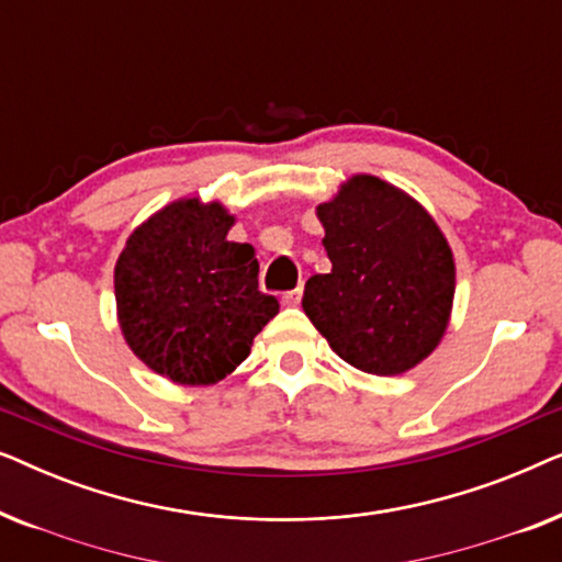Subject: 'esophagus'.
I'll return each instance as SVG.
<instances>
[{
  "label": "esophagus",
  "instance_id": "obj_1",
  "mask_svg": "<svg viewBox=\"0 0 562 562\" xmlns=\"http://www.w3.org/2000/svg\"><path fill=\"white\" fill-rule=\"evenodd\" d=\"M302 291H304V286H296V289H291V291H283V304L286 306H296L299 302H302Z\"/></svg>",
  "mask_w": 562,
  "mask_h": 562
}]
</instances>
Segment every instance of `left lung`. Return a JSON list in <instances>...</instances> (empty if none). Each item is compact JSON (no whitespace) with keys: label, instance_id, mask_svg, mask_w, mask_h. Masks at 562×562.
<instances>
[{"label":"left lung","instance_id":"obj_1","mask_svg":"<svg viewBox=\"0 0 562 562\" xmlns=\"http://www.w3.org/2000/svg\"><path fill=\"white\" fill-rule=\"evenodd\" d=\"M317 214L333 271L306 281L304 314L358 371H409L437 348L456 294L440 227L375 176H352Z\"/></svg>","mask_w":562,"mask_h":562}]
</instances>
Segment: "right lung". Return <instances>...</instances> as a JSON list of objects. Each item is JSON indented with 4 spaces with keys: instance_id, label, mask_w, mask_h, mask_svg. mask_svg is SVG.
<instances>
[{
    "instance_id": "add662e5",
    "label": "right lung",
    "mask_w": 562,
    "mask_h": 562,
    "mask_svg": "<svg viewBox=\"0 0 562 562\" xmlns=\"http://www.w3.org/2000/svg\"><path fill=\"white\" fill-rule=\"evenodd\" d=\"M233 217L181 199L135 229L114 268L122 335L153 371L183 386L225 379L279 314L258 289L252 245L229 243Z\"/></svg>"
}]
</instances>
